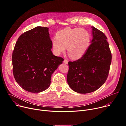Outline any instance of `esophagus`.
Returning <instances> with one entry per match:
<instances>
[{"label":"esophagus","instance_id":"1","mask_svg":"<svg viewBox=\"0 0 126 126\" xmlns=\"http://www.w3.org/2000/svg\"><path fill=\"white\" fill-rule=\"evenodd\" d=\"M63 62H64L65 64H68V61L66 59H64V61H63Z\"/></svg>","mask_w":126,"mask_h":126}]
</instances>
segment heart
I'll use <instances>...</instances> for the list:
<instances>
[{
	"label": "heart",
	"mask_w": 126,
	"mask_h": 126,
	"mask_svg": "<svg viewBox=\"0 0 126 126\" xmlns=\"http://www.w3.org/2000/svg\"><path fill=\"white\" fill-rule=\"evenodd\" d=\"M90 43L88 32L79 28H65L58 32L56 38L52 40L53 49L57 55L61 54L67 47L68 56L72 59L82 57L87 51Z\"/></svg>",
	"instance_id": "1"
}]
</instances>
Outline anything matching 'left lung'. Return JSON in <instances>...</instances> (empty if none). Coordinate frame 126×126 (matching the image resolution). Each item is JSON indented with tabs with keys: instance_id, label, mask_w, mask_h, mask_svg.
<instances>
[{
	"instance_id": "obj_1",
	"label": "left lung",
	"mask_w": 126,
	"mask_h": 126,
	"mask_svg": "<svg viewBox=\"0 0 126 126\" xmlns=\"http://www.w3.org/2000/svg\"><path fill=\"white\" fill-rule=\"evenodd\" d=\"M92 40L80 59L68 62L67 81L70 88L79 94L94 92L105 83L108 76L112 56L107 37L91 26Z\"/></svg>"
}]
</instances>
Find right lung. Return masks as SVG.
Instances as JSON below:
<instances>
[{
    "label": "right lung",
    "mask_w": 126,
    "mask_h": 126,
    "mask_svg": "<svg viewBox=\"0 0 126 126\" xmlns=\"http://www.w3.org/2000/svg\"><path fill=\"white\" fill-rule=\"evenodd\" d=\"M52 46L48 28L37 26L18 38L12 55L13 72L24 90L38 93L49 87L51 75L64 60L52 54Z\"/></svg>",
    "instance_id": "add662e5"
}]
</instances>
